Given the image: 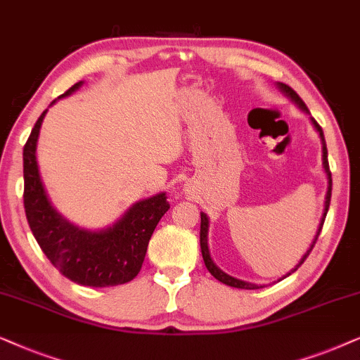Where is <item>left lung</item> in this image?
Instances as JSON below:
<instances>
[{
	"label": "left lung",
	"instance_id": "8db88e82",
	"mask_svg": "<svg viewBox=\"0 0 360 360\" xmlns=\"http://www.w3.org/2000/svg\"><path fill=\"white\" fill-rule=\"evenodd\" d=\"M276 87L280 89L281 92H283V94L286 95V97H288V98L291 100V102H293V103L296 105V107H298L300 110H303L304 113L309 115L311 123H313L314 130L318 131L319 140H321V151H323V169H324V172H326V179H328V189H326V195H324V209H323V215H321L318 230H316V236H314L313 242H311V245L308 247V250H306L304 255L300 258L298 265H296V266L293 268V270H291L290 273H286V275L283 276V278H286V276H290L293 271L298 270V266H301V263H303V262L306 260V257L309 255V252L313 250L316 240H318L321 229H323L326 214H328V209H329L330 191H333V179H330V171H329V165H328V150H326V141H324L323 128H321L319 124H318V122H316V120H314L313 117H311L308 107H306L303 100L300 98V95L296 94L293 89L288 87V85H286V84H281V82H276ZM200 252H202L204 263H205V266H207L209 273L215 278V280H219L220 283H224V285H227V286H233V288H240V290H258V288H263L262 285L248 283V281H243V280H238V278L230 276V275H227V273H225V271L220 270V268H219L217 265H215L214 260H212V257H210V250H209V217H207V214H204V212H200ZM283 278H280V280H283Z\"/></svg>",
	"mask_w": 360,
	"mask_h": 360
}]
</instances>
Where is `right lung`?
<instances>
[{"label": "right lung", "instance_id": "obj_1", "mask_svg": "<svg viewBox=\"0 0 360 360\" xmlns=\"http://www.w3.org/2000/svg\"><path fill=\"white\" fill-rule=\"evenodd\" d=\"M82 85L80 80L59 98L69 97ZM47 110L36 122L22 151L24 209L32 236L52 265L74 283L94 288L128 283L141 270L148 242L169 209L166 193L136 200L103 229L90 230L72 224L51 202L37 165V140Z\"/></svg>", "mask_w": 360, "mask_h": 360}]
</instances>
